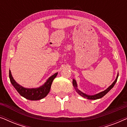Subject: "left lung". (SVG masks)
<instances>
[{"instance_id":"left-lung-1","label":"left lung","mask_w":127,"mask_h":127,"mask_svg":"<svg viewBox=\"0 0 127 127\" xmlns=\"http://www.w3.org/2000/svg\"><path fill=\"white\" fill-rule=\"evenodd\" d=\"M118 76H119V73H118L117 76V77H116V79L115 80H114V82L113 83L112 85H110V86H109L106 90H105V91L100 92V93L97 94H95L94 95H88L86 94L83 93L81 91H80V90L77 88V83H76V81L74 79H73V87H74V88H75L76 92H77V93L79 94L80 95H81V96L84 97V98H85L88 99L95 100V99H100V98H102V97H103V96H105V95L106 94L108 93V92L110 91V90L112 89L113 87L116 84V83L117 82V79H118Z\"/></svg>"}]
</instances>
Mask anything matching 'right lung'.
I'll use <instances>...</instances> for the list:
<instances>
[{
    "label": "right lung",
    "mask_w": 127,
    "mask_h": 127,
    "mask_svg": "<svg viewBox=\"0 0 127 127\" xmlns=\"http://www.w3.org/2000/svg\"><path fill=\"white\" fill-rule=\"evenodd\" d=\"M58 73H56L47 80L43 86L34 88H27L18 84L13 79L11 71L9 70V78L10 82L22 96L31 100H40L46 97L50 91V88L54 79L56 77Z\"/></svg>",
    "instance_id": "obj_1"
}]
</instances>
